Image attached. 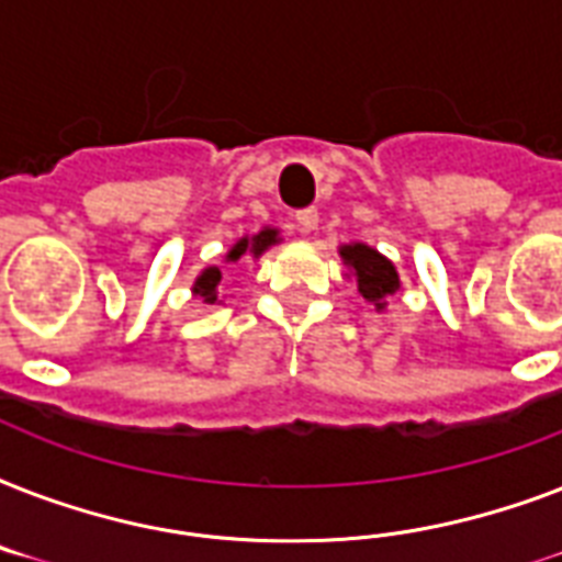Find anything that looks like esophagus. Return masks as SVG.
I'll return each mask as SVG.
<instances>
[{
    "label": "esophagus",
    "mask_w": 562,
    "mask_h": 562,
    "mask_svg": "<svg viewBox=\"0 0 562 562\" xmlns=\"http://www.w3.org/2000/svg\"><path fill=\"white\" fill-rule=\"evenodd\" d=\"M294 221H297L300 233H312V229L317 227V221H321V215H317L315 206H306V210H300L297 215H294Z\"/></svg>",
    "instance_id": "34e87169"
}]
</instances>
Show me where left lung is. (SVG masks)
<instances>
[{"instance_id":"8db88e82","label":"left lung","mask_w":562,"mask_h":562,"mask_svg":"<svg viewBox=\"0 0 562 562\" xmlns=\"http://www.w3.org/2000/svg\"><path fill=\"white\" fill-rule=\"evenodd\" d=\"M344 262L350 265L356 271V280H359L361 297L373 303L375 308H382V300L387 294L400 289V277L393 271V265L384 259L382 254H375L373 247L368 245H347L341 247Z\"/></svg>"}]
</instances>
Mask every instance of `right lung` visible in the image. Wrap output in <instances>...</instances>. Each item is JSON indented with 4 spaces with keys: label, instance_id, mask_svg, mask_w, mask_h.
Listing matches in <instances>:
<instances>
[{
    "label": "right lung",
    "instance_id": "right-lung-1",
    "mask_svg": "<svg viewBox=\"0 0 562 562\" xmlns=\"http://www.w3.org/2000/svg\"><path fill=\"white\" fill-rule=\"evenodd\" d=\"M273 241H277V229H262L259 236L241 238V241H238V245L229 250L227 259L229 262H236L238 256L247 254V250H250L254 256H259L265 247L273 245ZM218 282H221L218 268H206V271L198 277V282H194V294H198V297H203V303H215V289H218Z\"/></svg>",
    "mask_w": 562,
    "mask_h": 562
}]
</instances>
